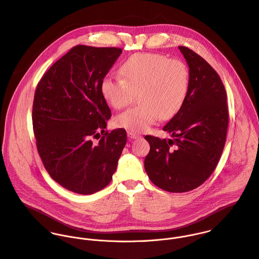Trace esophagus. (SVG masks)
I'll return each mask as SVG.
<instances>
[{"label":"esophagus","mask_w":259,"mask_h":259,"mask_svg":"<svg viewBox=\"0 0 259 259\" xmlns=\"http://www.w3.org/2000/svg\"><path fill=\"white\" fill-rule=\"evenodd\" d=\"M127 135H128V137H129L130 139H136V138H139V135H138V134H136V133H134V132H132V131H128V132H127Z\"/></svg>","instance_id":"esophagus-1"}]
</instances>
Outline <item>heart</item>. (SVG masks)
I'll use <instances>...</instances> for the list:
<instances>
[{
  "label": "heart",
  "mask_w": 259,
  "mask_h": 259,
  "mask_svg": "<svg viewBox=\"0 0 259 259\" xmlns=\"http://www.w3.org/2000/svg\"><path fill=\"white\" fill-rule=\"evenodd\" d=\"M123 77L107 75L101 82L104 99L115 109L126 107L136 93L139 106L119 114L117 127L132 132L146 131L159 119L175 117L190 91V70L180 59L158 53H136L121 65Z\"/></svg>",
  "instance_id": "heart-1"
}]
</instances>
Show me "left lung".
<instances>
[{"instance_id": "1", "label": "left lung", "mask_w": 259, "mask_h": 259, "mask_svg": "<svg viewBox=\"0 0 259 259\" xmlns=\"http://www.w3.org/2000/svg\"><path fill=\"white\" fill-rule=\"evenodd\" d=\"M190 70V91L182 110L163 127L174 137L146 135L144 167L150 181L169 193L204 184L216 168L228 129L227 95L216 70L199 54L179 46Z\"/></svg>"}]
</instances>
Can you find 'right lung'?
I'll use <instances>...</instances> for the list:
<instances>
[{"label": "right lung", "instance_id": "right-lung-1", "mask_svg": "<svg viewBox=\"0 0 259 259\" xmlns=\"http://www.w3.org/2000/svg\"><path fill=\"white\" fill-rule=\"evenodd\" d=\"M121 48L76 45L37 84L32 123L37 150L49 176L64 189L91 195L106 188L127 142L126 130L105 131L111 110L101 82ZM98 145L91 139L99 133Z\"/></svg>", "mask_w": 259, "mask_h": 259}]
</instances>
